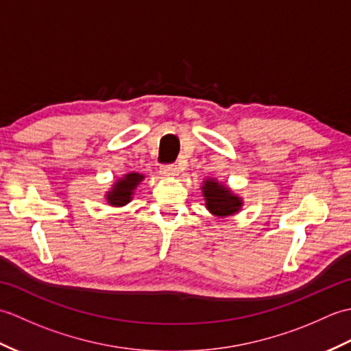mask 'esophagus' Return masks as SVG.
<instances>
[{
	"label": "esophagus",
	"mask_w": 351,
	"mask_h": 351,
	"mask_svg": "<svg viewBox=\"0 0 351 351\" xmlns=\"http://www.w3.org/2000/svg\"><path fill=\"white\" fill-rule=\"evenodd\" d=\"M160 173L164 176V178H175L180 175V167L175 166V164H170V166H162Z\"/></svg>",
	"instance_id": "obj_1"
}]
</instances>
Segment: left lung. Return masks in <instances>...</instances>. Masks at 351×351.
<instances>
[{
  "instance_id": "obj_1",
  "label": "left lung",
  "mask_w": 351,
  "mask_h": 351,
  "mask_svg": "<svg viewBox=\"0 0 351 351\" xmlns=\"http://www.w3.org/2000/svg\"><path fill=\"white\" fill-rule=\"evenodd\" d=\"M202 196L205 199V208L217 219H226L240 213L244 205L241 196H238L226 184L217 181L215 178H206L202 182Z\"/></svg>"
}]
</instances>
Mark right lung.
I'll return each mask as SVG.
<instances>
[{"label":"right lung","mask_w":351,"mask_h":351,"mask_svg":"<svg viewBox=\"0 0 351 351\" xmlns=\"http://www.w3.org/2000/svg\"><path fill=\"white\" fill-rule=\"evenodd\" d=\"M143 180L145 175L137 173V171H130V173L119 178V180L111 185V189L106 193L107 204L114 208H121L125 206L126 204H130L132 200L134 191H136V189Z\"/></svg>","instance_id":"obj_1"}]
</instances>
